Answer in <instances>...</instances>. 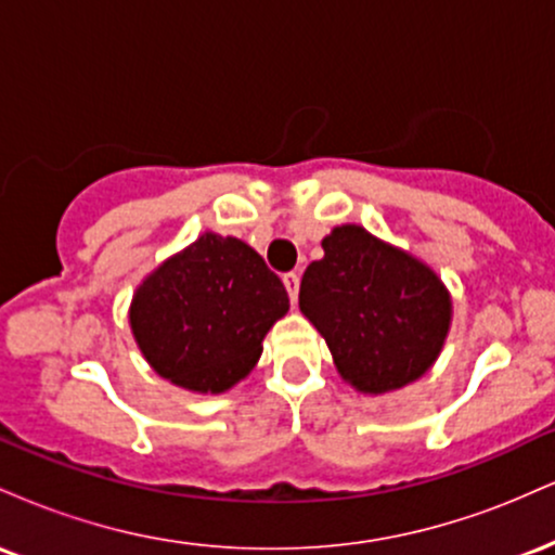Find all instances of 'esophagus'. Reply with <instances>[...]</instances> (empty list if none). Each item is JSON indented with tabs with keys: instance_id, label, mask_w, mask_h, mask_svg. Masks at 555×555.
I'll return each mask as SVG.
<instances>
[{
	"instance_id": "obj_1",
	"label": "esophagus",
	"mask_w": 555,
	"mask_h": 555,
	"mask_svg": "<svg viewBox=\"0 0 555 555\" xmlns=\"http://www.w3.org/2000/svg\"><path fill=\"white\" fill-rule=\"evenodd\" d=\"M284 286L289 292L292 305H297V295H299V276L297 273H284Z\"/></svg>"
}]
</instances>
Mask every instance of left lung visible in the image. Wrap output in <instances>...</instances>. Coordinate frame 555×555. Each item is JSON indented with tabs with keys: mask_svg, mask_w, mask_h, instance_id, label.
I'll list each match as a JSON object with an SVG mask.
<instances>
[{
	"mask_svg": "<svg viewBox=\"0 0 555 555\" xmlns=\"http://www.w3.org/2000/svg\"><path fill=\"white\" fill-rule=\"evenodd\" d=\"M299 284V310L334 354L336 371L362 393H386L423 378L441 354L451 297L430 266L341 224L323 237Z\"/></svg>",
	"mask_w": 555,
	"mask_h": 555,
	"instance_id": "1",
	"label": "left lung"
}]
</instances>
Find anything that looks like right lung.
<instances>
[{"label": "right lung", "instance_id": "obj_1", "mask_svg": "<svg viewBox=\"0 0 555 555\" xmlns=\"http://www.w3.org/2000/svg\"><path fill=\"white\" fill-rule=\"evenodd\" d=\"M286 310L282 279L250 245L206 232L143 279L130 328L162 378L221 393L256 367L263 336Z\"/></svg>", "mask_w": 555, "mask_h": 555}]
</instances>
